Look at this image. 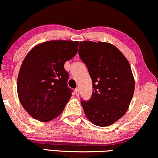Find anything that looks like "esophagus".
<instances>
[{
	"label": "esophagus",
	"instance_id": "obj_1",
	"mask_svg": "<svg viewBox=\"0 0 158 158\" xmlns=\"http://www.w3.org/2000/svg\"><path fill=\"white\" fill-rule=\"evenodd\" d=\"M75 92L76 95L78 96L79 94H80V89H77V88L75 89Z\"/></svg>",
	"mask_w": 158,
	"mask_h": 158
}]
</instances>
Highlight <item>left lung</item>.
Returning <instances> with one entry per match:
<instances>
[{
  "label": "left lung",
  "mask_w": 158,
  "mask_h": 158,
  "mask_svg": "<svg viewBox=\"0 0 158 158\" xmlns=\"http://www.w3.org/2000/svg\"><path fill=\"white\" fill-rule=\"evenodd\" d=\"M79 56L92 81V97L81 100L85 114L98 127L112 125L127 112L135 91L129 61L109 43L80 42Z\"/></svg>",
  "instance_id": "obj_1"
}]
</instances>
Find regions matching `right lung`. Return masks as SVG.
<instances>
[{"instance_id": "obj_1", "label": "right lung", "mask_w": 158, "mask_h": 158, "mask_svg": "<svg viewBox=\"0 0 158 158\" xmlns=\"http://www.w3.org/2000/svg\"><path fill=\"white\" fill-rule=\"evenodd\" d=\"M78 41L51 40L27 54L18 77V94L35 119L48 122L60 115L72 96L64 64L76 55Z\"/></svg>"}]
</instances>
